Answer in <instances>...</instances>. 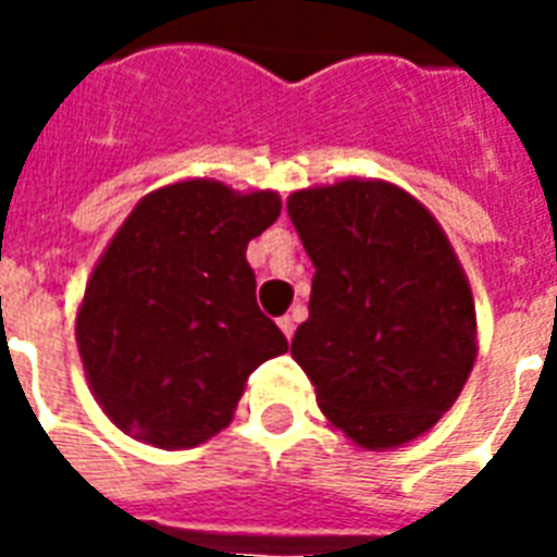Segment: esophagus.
Returning <instances> with one entry per match:
<instances>
[{"mask_svg": "<svg viewBox=\"0 0 557 557\" xmlns=\"http://www.w3.org/2000/svg\"><path fill=\"white\" fill-rule=\"evenodd\" d=\"M295 322H298V319H295V313L283 315V319H280V322H277L280 331L286 334V339H292V334H295Z\"/></svg>", "mask_w": 557, "mask_h": 557, "instance_id": "obj_1", "label": "esophagus"}]
</instances>
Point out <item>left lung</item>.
Returning a JSON list of instances; mask_svg holds the SVG:
<instances>
[{"mask_svg":"<svg viewBox=\"0 0 557 557\" xmlns=\"http://www.w3.org/2000/svg\"><path fill=\"white\" fill-rule=\"evenodd\" d=\"M286 211L315 268L292 358L319 409L363 450L414 442L478 358L474 298L442 223L382 178L304 187Z\"/></svg>","mask_w":557,"mask_h":557,"instance_id":"1","label":"left lung"}]
</instances>
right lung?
<instances>
[{"instance_id": "obj_1", "label": "right lung", "mask_w": 557, "mask_h": 557, "mask_svg": "<svg viewBox=\"0 0 557 557\" xmlns=\"http://www.w3.org/2000/svg\"><path fill=\"white\" fill-rule=\"evenodd\" d=\"M280 208L277 190L184 178L143 196L107 244L77 307V349L125 435L163 450L208 442L256 367L289 349L247 265Z\"/></svg>"}]
</instances>
